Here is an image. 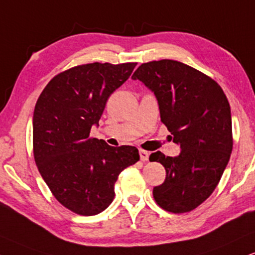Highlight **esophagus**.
<instances>
[{"label": "esophagus", "mask_w": 255, "mask_h": 255, "mask_svg": "<svg viewBox=\"0 0 255 255\" xmlns=\"http://www.w3.org/2000/svg\"><path fill=\"white\" fill-rule=\"evenodd\" d=\"M138 153H140V159H141V161H147L148 159H149V153H148L147 150L140 149V150H138Z\"/></svg>", "instance_id": "esophagus-1"}]
</instances>
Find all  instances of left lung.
<instances>
[{"label":"left lung","instance_id":"8db88e82","mask_svg":"<svg viewBox=\"0 0 255 255\" xmlns=\"http://www.w3.org/2000/svg\"><path fill=\"white\" fill-rule=\"evenodd\" d=\"M131 79L154 93L161 121L181 148L175 157L150 154L149 160L166 169L154 199L172 213L191 212L213 193L230 161L233 138L226 95L211 77L174 60L142 63Z\"/></svg>","mask_w":255,"mask_h":255}]
</instances>
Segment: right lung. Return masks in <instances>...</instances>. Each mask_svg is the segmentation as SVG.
Wrapping results in <instances>:
<instances>
[{
    "label": "right lung",
    "instance_id": "add662e5",
    "mask_svg": "<svg viewBox=\"0 0 255 255\" xmlns=\"http://www.w3.org/2000/svg\"><path fill=\"white\" fill-rule=\"evenodd\" d=\"M136 63H88L50 80L34 109L35 162L57 201L74 213L96 215L112 204L119 174L140 160L133 146L89 137L109 96Z\"/></svg>",
    "mask_w": 255,
    "mask_h": 255
}]
</instances>
